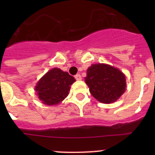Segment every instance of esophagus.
Returning a JSON list of instances; mask_svg holds the SVG:
<instances>
[{"instance_id": "obj_1", "label": "esophagus", "mask_w": 155, "mask_h": 155, "mask_svg": "<svg viewBox=\"0 0 155 155\" xmlns=\"http://www.w3.org/2000/svg\"><path fill=\"white\" fill-rule=\"evenodd\" d=\"M74 78H75V79H76V80H78V81L81 80V76L80 74H77L74 76Z\"/></svg>"}]
</instances>
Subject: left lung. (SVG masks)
I'll return each mask as SVG.
<instances>
[{
	"label": "left lung",
	"mask_w": 155,
	"mask_h": 155,
	"mask_svg": "<svg viewBox=\"0 0 155 155\" xmlns=\"http://www.w3.org/2000/svg\"><path fill=\"white\" fill-rule=\"evenodd\" d=\"M85 82L94 98L102 103L118 99L126 90L125 75L106 64H93L87 71Z\"/></svg>",
	"instance_id": "left-lung-1"
}]
</instances>
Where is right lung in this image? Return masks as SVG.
I'll use <instances>...</instances> for the list:
<instances>
[{
	"label": "right lung",
	"mask_w": 155,
	"mask_h": 155,
	"mask_svg": "<svg viewBox=\"0 0 155 155\" xmlns=\"http://www.w3.org/2000/svg\"><path fill=\"white\" fill-rule=\"evenodd\" d=\"M75 81L73 76L58 68L48 71L37 83L35 90L42 103L59 104L68 95L70 86Z\"/></svg>",
	"instance_id": "right-lung-1"
}]
</instances>
